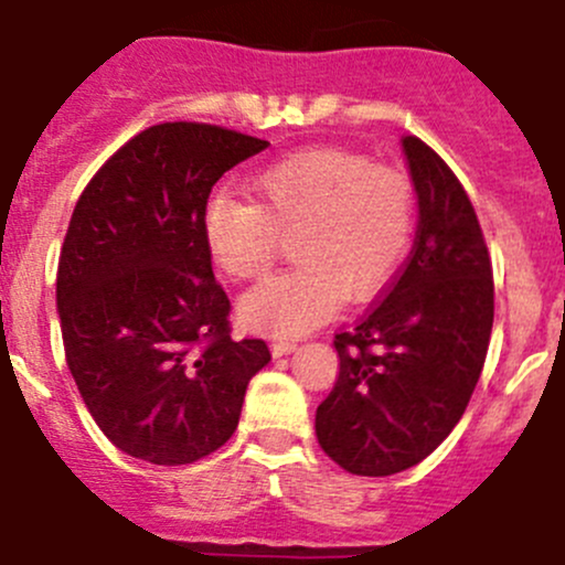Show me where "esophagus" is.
Wrapping results in <instances>:
<instances>
[{"label":"esophagus","mask_w":565,"mask_h":565,"mask_svg":"<svg viewBox=\"0 0 565 565\" xmlns=\"http://www.w3.org/2000/svg\"><path fill=\"white\" fill-rule=\"evenodd\" d=\"M290 351H296L294 340H275V342H271V353H275V356H285V353H290Z\"/></svg>","instance_id":"1"}]
</instances>
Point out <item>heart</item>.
Segmentation results:
<instances>
[{"mask_svg":"<svg viewBox=\"0 0 565 565\" xmlns=\"http://www.w3.org/2000/svg\"><path fill=\"white\" fill-rule=\"evenodd\" d=\"M249 188L255 201L209 198L203 236L214 264L239 280L264 277L294 239L299 266L242 296L255 329L305 334L329 321L345 294L372 299L408 258L416 193L399 168L318 147L264 168Z\"/></svg>","mask_w":565,"mask_h":565,"instance_id":"obj_1","label":"heart"}]
</instances>
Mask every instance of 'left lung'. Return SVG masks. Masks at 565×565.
I'll use <instances>...</instances> for the list:
<instances>
[{"instance_id":"left-lung-1","label":"left lung","mask_w":565,"mask_h":565,"mask_svg":"<svg viewBox=\"0 0 565 565\" xmlns=\"http://www.w3.org/2000/svg\"><path fill=\"white\" fill-rule=\"evenodd\" d=\"M418 193L416 242L381 299L334 334L340 375L316 435L340 468L392 476L433 455L470 403L495 316L492 260L446 160L403 138Z\"/></svg>"}]
</instances>
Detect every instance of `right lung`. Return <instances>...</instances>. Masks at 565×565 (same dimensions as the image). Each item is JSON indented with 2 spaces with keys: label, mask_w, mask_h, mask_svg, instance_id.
<instances>
[{
  "label": "right lung",
  "mask_w": 565,
  "mask_h": 565,
  "mask_svg": "<svg viewBox=\"0 0 565 565\" xmlns=\"http://www.w3.org/2000/svg\"><path fill=\"white\" fill-rule=\"evenodd\" d=\"M269 143L206 121L132 136L89 179L56 275L65 359L103 435L125 455L190 465L236 433L258 337H231L203 209L217 179Z\"/></svg>",
  "instance_id": "add662e5"
}]
</instances>
